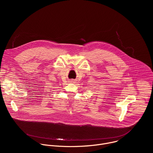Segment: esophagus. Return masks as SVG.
<instances>
[{"instance_id": "1", "label": "esophagus", "mask_w": 153, "mask_h": 153, "mask_svg": "<svg viewBox=\"0 0 153 153\" xmlns=\"http://www.w3.org/2000/svg\"><path fill=\"white\" fill-rule=\"evenodd\" d=\"M70 83H75V80L74 79H71V80H70V81H69Z\"/></svg>"}]
</instances>
